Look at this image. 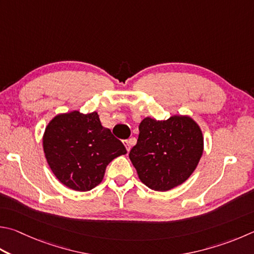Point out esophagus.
Returning a JSON list of instances; mask_svg holds the SVG:
<instances>
[{
	"instance_id": "1",
	"label": "esophagus",
	"mask_w": 254,
	"mask_h": 254,
	"mask_svg": "<svg viewBox=\"0 0 254 254\" xmlns=\"http://www.w3.org/2000/svg\"><path fill=\"white\" fill-rule=\"evenodd\" d=\"M135 139L134 137H133V139H130V140H124L123 141V144H124V146H126V149H127V151L128 152L131 150V145H132V142L134 141Z\"/></svg>"
}]
</instances>
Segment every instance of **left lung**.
I'll list each match as a JSON object with an SVG mask.
<instances>
[{
	"mask_svg": "<svg viewBox=\"0 0 254 254\" xmlns=\"http://www.w3.org/2000/svg\"><path fill=\"white\" fill-rule=\"evenodd\" d=\"M130 160L143 184L165 192L181 186L194 172L203 154L204 139L199 124L189 115L168 120L144 118Z\"/></svg>",
	"mask_w": 254,
	"mask_h": 254,
	"instance_id": "8db88e82",
	"label": "left lung"
}]
</instances>
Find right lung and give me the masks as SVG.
<instances>
[{
	"instance_id": "add662e5",
	"label": "right lung",
	"mask_w": 254,
	"mask_h": 254,
	"mask_svg": "<svg viewBox=\"0 0 254 254\" xmlns=\"http://www.w3.org/2000/svg\"><path fill=\"white\" fill-rule=\"evenodd\" d=\"M45 159L60 182L74 191H90L102 182L108 164L127 154L123 143L104 127L98 112L60 113L42 137Z\"/></svg>"
}]
</instances>
